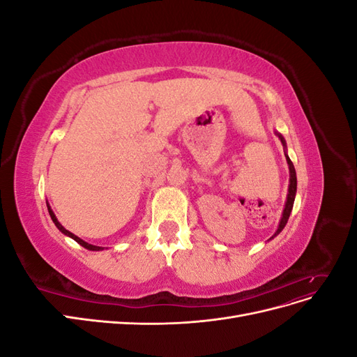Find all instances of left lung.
<instances>
[{"mask_svg": "<svg viewBox=\"0 0 357 357\" xmlns=\"http://www.w3.org/2000/svg\"><path fill=\"white\" fill-rule=\"evenodd\" d=\"M280 138V142H282L284 150H286V139L283 138L282 134L275 132ZM286 155V160H287V165H289V174H290V178H289V193H287V199H286V205H284V210H283V215H282V220H280V225H278V229L275 231V234L271 236V238H274L275 235H278L280 232L283 231V228L286 226L287 220H289V215L291 213V208H294V202H295V195H296V171H295V167L294 164H291L290 158Z\"/></svg>", "mask_w": 357, "mask_h": 357, "instance_id": "1", "label": "left lung"}]
</instances>
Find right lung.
I'll list each match as a JSON object with an SVG mask.
<instances>
[{
    "label": "right lung",
    "mask_w": 357,
    "mask_h": 357,
    "mask_svg": "<svg viewBox=\"0 0 357 357\" xmlns=\"http://www.w3.org/2000/svg\"><path fill=\"white\" fill-rule=\"evenodd\" d=\"M47 210H49V214H50V218H52V220H53V223L56 225V228L63 234V235H67V236H70V238H73L74 241H77L80 245H83L84 248H88V250H93V252H100V250H104V247H100V245H93V244H89V243H86V241H83L82 238H79L77 235H74L73 232H70V231H67L66 228H63V226L58 222V219H56V215H55V213L52 211V208H50V205L47 204Z\"/></svg>",
    "instance_id": "right-lung-1"
}]
</instances>
